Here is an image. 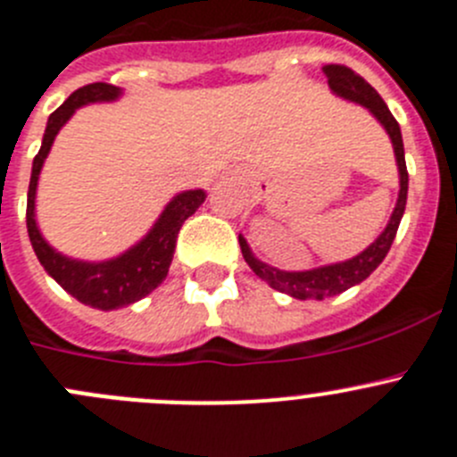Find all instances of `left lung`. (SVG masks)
I'll return each mask as SVG.
<instances>
[{"label":"left lung","mask_w":457,"mask_h":457,"mask_svg":"<svg viewBox=\"0 0 457 457\" xmlns=\"http://www.w3.org/2000/svg\"><path fill=\"white\" fill-rule=\"evenodd\" d=\"M323 72L328 77V86L335 96L344 97L348 102H355V104L367 106L373 113L378 122L385 127V131L392 138L394 154H396L398 163V175H401V191H398L396 207L392 212V219H389L387 228L380 237L369 245L367 250H361L360 254H355L353 259L346 262H339V264H328L319 266V269L312 270H279L273 266L259 262L257 257L250 250L248 241H245L241 234H238V245H241V253L244 259L248 262L250 269L254 270V275L269 282L273 289L282 291V294H289L291 298L298 300H323L328 295H337L341 291L351 289V287L360 285L361 279H367L373 270L380 266V262L387 257L389 248L394 244V237L398 232V225H401L403 212H405V203H408V168H405V150H403V137L401 127H398L396 118L392 116V111L387 109V104L382 102V97L378 96V90L369 84L367 79H361L357 72H353L346 65H323Z\"/></svg>","instance_id":"8db88e82"}]
</instances>
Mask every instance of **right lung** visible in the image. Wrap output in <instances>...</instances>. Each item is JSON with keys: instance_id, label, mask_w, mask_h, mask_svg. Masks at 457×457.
<instances>
[{"instance_id": "right-lung-1", "label": "right lung", "mask_w": 457, "mask_h": 457, "mask_svg": "<svg viewBox=\"0 0 457 457\" xmlns=\"http://www.w3.org/2000/svg\"><path fill=\"white\" fill-rule=\"evenodd\" d=\"M120 93L122 90L118 86L102 84V81L88 84L75 90L49 116L43 145L36 154L34 168H31V182H29L27 193V232L43 269L79 303L104 312L131 305L162 285L168 275V269H170L179 228L207 198L203 188L178 193L166 204L157 223L152 225L150 232L137 245H131L127 253L106 259V262H79V259L65 257L45 241L38 223H36V187H38L40 168H43L49 150H52L56 134L79 106L90 104V102H113L120 97Z\"/></svg>"}]
</instances>
